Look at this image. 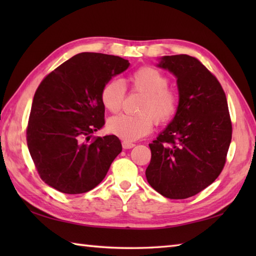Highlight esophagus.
Segmentation results:
<instances>
[{
  "label": "esophagus",
  "instance_id": "esophagus-1",
  "mask_svg": "<svg viewBox=\"0 0 256 256\" xmlns=\"http://www.w3.org/2000/svg\"><path fill=\"white\" fill-rule=\"evenodd\" d=\"M134 146H135V144H134V143H131V142H125V140H123V142H122V148H123L124 150H130V148H134Z\"/></svg>",
  "mask_w": 256,
  "mask_h": 256
}]
</instances>
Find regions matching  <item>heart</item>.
Returning <instances> with one entry per match:
<instances>
[{"label": "heart", "instance_id": "heart-1", "mask_svg": "<svg viewBox=\"0 0 256 256\" xmlns=\"http://www.w3.org/2000/svg\"><path fill=\"white\" fill-rule=\"evenodd\" d=\"M132 91L144 94L136 116L120 114L108 122V130L125 142H133L150 133L154 121L165 124L176 116L179 96L175 89L168 86L170 78L153 67L144 66L135 70L128 77ZM126 88L118 79H112L101 90L102 104L108 111L121 110Z\"/></svg>", "mask_w": 256, "mask_h": 256}]
</instances>
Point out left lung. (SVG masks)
Listing matches in <instances>:
<instances>
[{
	"instance_id": "8db88e82",
	"label": "left lung",
	"mask_w": 256,
	"mask_h": 256,
	"mask_svg": "<svg viewBox=\"0 0 256 256\" xmlns=\"http://www.w3.org/2000/svg\"><path fill=\"white\" fill-rule=\"evenodd\" d=\"M158 67L176 76L179 104L175 118L153 143L148 182L170 199L202 192L222 172L232 138L224 89L197 58L164 56Z\"/></svg>"
}]
</instances>
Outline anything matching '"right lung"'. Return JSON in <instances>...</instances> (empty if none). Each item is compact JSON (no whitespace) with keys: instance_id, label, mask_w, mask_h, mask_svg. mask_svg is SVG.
Returning a JSON list of instances; mask_svg holds the SVG:
<instances>
[{"instance_id":"add662e5","label":"right lung","mask_w":256,"mask_h":256,"mask_svg":"<svg viewBox=\"0 0 256 256\" xmlns=\"http://www.w3.org/2000/svg\"><path fill=\"white\" fill-rule=\"evenodd\" d=\"M128 60L81 52L42 79L32 99L26 140L40 178L64 194L99 184L122 145L116 135L94 136L104 125L101 90Z\"/></svg>"}]
</instances>
